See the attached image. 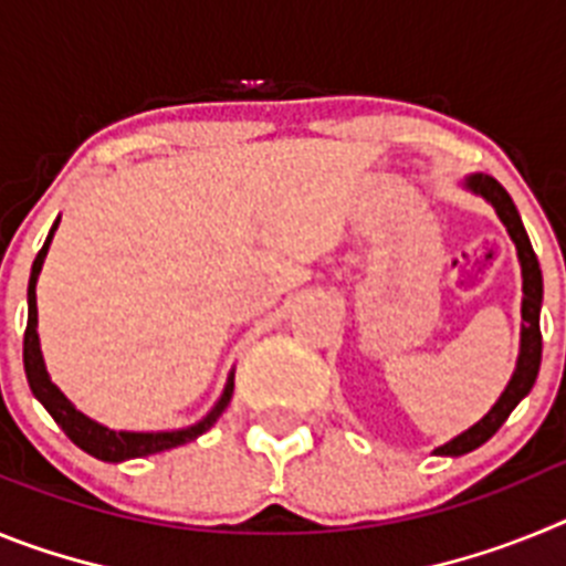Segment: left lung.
Returning a JSON list of instances; mask_svg holds the SVG:
<instances>
[{"label":"left lung","instance_id":"left-lung-1","mask_svg":"<svg viewBox=\"0 0 566 566\" xmlns=\"http://www.w3.org/2000/svg\"><path fill=\"white\" fill-rule=\"evenodd\" d=\"M464 189L470 192L482 195L484 201L490 207L496 209L499 221L507 227L510 238L516 243V252H518V263H522V352H518V363H516V371L510 377L507 388L504 394L499 397V402L479 419L473 428H468L464 433H459L457 439L451 442H444L442 448H437L433 453L439 457H462V453L476 451L479 444L488 442L493 433L499 431L504 424V419L513 413L518 402L530 394V388L536 385L538 377V365H542V328H538V314H542V294H544V283H542V269H538V258L530 247V238L524 232V223L518 218V209L513 203V198L507 195V189L496 181V178H490V175H470L464 178Z\"/></svg>","mask_w":566,"mask_h":566}]
</instances>
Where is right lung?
Returning <instances> with one entry per match:
<instances>
[{"mask_svg":"<svg viewBox=\"0 0 566 566\" xmlns=\"http://www.w3.org/2000/svg\"><path fill=\"white\" fill-rule=\"evenodd\" d=\"M59 229V218L56 223L50 227L48 240H44V247L39 249L36 260H33V269H30V283H28V328H24V374H28L30 391L39 402L48 408V413L56 419V424L62 428L64 433L70 437V442L78 444L84 453L90 457L102 459V462H124V459H138V457H149V453H161L169 451V448H178V444H187L192 439H198L201 433H207L218 417L227 411L229 399H232L234 391V371L229 374L227 388H223L221 399L214 402L212 411L201 419V422L189 424V428H181V431H158V433H135V431H113V428H104L98 424L96 419L84 417L78 411L76 405L70 402L62 391H59L56 385L50 382V374L44 368L42 359V348H39V312H36V280L39 272H42V263L48 258L50 240H53V232Z\"/></svg>","mask_w":566,"mask_h":566,"instance_id":"right-lung-1","label":"right lung"}]
</instances>
